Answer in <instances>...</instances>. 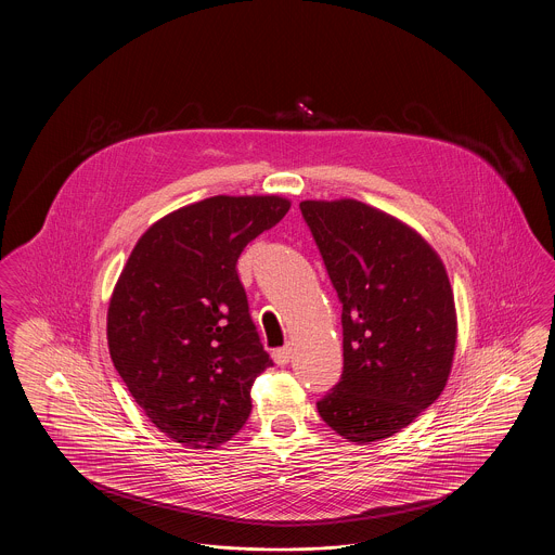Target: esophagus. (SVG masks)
<instances>
[{"mask_svg":"<svg viewBox=\"0 0 555 555\" xmlns=\"http://www.w3.org/2000/svg\"><path fill=\"white\" fill-rule=\"evenodd\" d=\"M272 359H274V363H276V365H287V363H289V359H292V348H289V346H285V348H276V350L272 352Z\"/></svg>","mask_w":555,"mask_h":555,"instance_id":"34e87169","label":"esophagus"}]
</instances>
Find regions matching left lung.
Returning <instances> with one entry per match:
<instances>
[{
  "label": "left lung",
  "mask_w": 555,
  "mask_h": 555,
  "mask_svg": "<svg viewBox=\"0 0 555 555\" xmlns=\"http://www.w3.org/2000/svg\"><path fill=\"white\" fill-rule=\"evenodd\" d=\"M299 209L341 301L344 372L317 410L352 443L380 441L450 378L459 321L446 266L412 225L361 201Z\"/></svg>",
  "instance_id": "1"
}]
</instances>
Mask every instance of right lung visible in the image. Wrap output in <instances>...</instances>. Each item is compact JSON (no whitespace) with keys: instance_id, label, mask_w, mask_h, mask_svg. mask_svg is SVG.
Returning a JSON list of instances; mask_svg holds the SVG:
<instances>
[{"instance_id":"obj_1","label":"right lung","mask_w":555,"mask_h":555,"mask_svg":"<svg viewBox=\"0 0 555 555\" xmlns=\"http://www.w3.org/2000/svg\"><path fill=\"white\" fill-rule=\"evenodd\" d=\"M283 196H211L152 223L107 308L114 367L154 427L188 448H217L251 414L272 365L249 317L236 261L289 211Z\"/></svg>"}]
</instances>
